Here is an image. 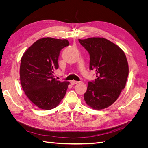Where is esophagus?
Returning <instances> with one entry per match:
<instances>
[{
    "label": "esophagus",
    "instance_id": "34e87169",
    "mask_svg": "<svg viewBox=\"0 0 148 148\" xmlns=\"http://www.w3.org/2000/svg\"><path fill=\"white\" fill-rule=\"evenodd\" d=\"M71 84L73 85V84H77L78 83H79V82H77V81H75V80H72V81H71Z\"/></svg>",
    "mask_w": 148,
    "mask_h": 148
}]
</instances>
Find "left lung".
Returning a JSON list of instances; mask_svg holds the SVG:
<instances>
[{
	"label": "left lung",
	"instance_id": "8db88e82",
	"mask_svg": "<svg viewBox=\"0 0 148 148\" xmlns=\"http://www.w3.org/2000/svg\"><path fill=\"white\" fill-rule=\"evenodd\" d=\"M90 55V68L96 72L95 82H88L84 95L86 104L95 110L110 106L117 101L126 85L129 73L125 52L104 38L80 39Z\"/></svg>",
	"mask_w": 148,
	"mask_h": 148
}]
</instances>
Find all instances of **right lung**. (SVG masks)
Segmentation results:
<instances>
[{
  "label": "right lung",
  "instance_id": "add662e5",
  "mask_svg": "<svg viewBox=\"0 0 148 148\" xmlns=\"http://www.w3.org/2000/svg\"><path fill=\"white\" fill-rule=\"evenodd\" d=\"M66 39L44 38L28 48L21 59L20 80L29 101L39 108H55L64 97L70 84L54 78L60 51L68 46Z\"/></svg>",
  "mask_w": 148,
  "mask_h": 148
}]
</instances>
